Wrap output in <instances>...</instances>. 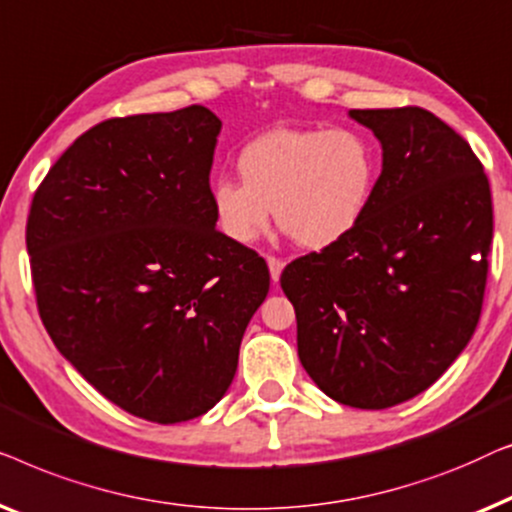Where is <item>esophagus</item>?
<instances>
[{
  "instance_id": "obj_1",
  "label": "esophagus",
  "mask_w": 512,
  "mask_h": 512,
  "mask_svg": "<svg viewBox=\"0 0 512 512\" xmlns=\"http://www.w3.org/2000/svg\"><path fill=\"white\" fill-rule=\"evenodd\" d=\"M266 264H269V273H271V280L273 283H278L280 280V271H283V259L278 257H266Z\"/></svg>"
}]
</instances>
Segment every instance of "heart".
<instances>
[{
    "instance_id": "1",
    "label": "heart",
    "mask_w": 512,
    "mask_h": 512,
    "mask_svg": "<svg viewBox=\"0 0 512 512\" xmlns=\"http://www.w3.org/2000/svg\"><path fill=\"white\" fill-rule=\"evenodd\" d=\"M239 181L218 178L211 204L220 232L250 246L271 211L301 248L325 250L362 225L378 181V153L350 127H276L246 143Z\"/></svg>"
}]
</instances>
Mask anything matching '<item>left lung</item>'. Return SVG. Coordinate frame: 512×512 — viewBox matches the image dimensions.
Wrapping results in <instances>:
<instances>
[{
  "label": "left lung",
  "instance_id": "left-lung-1",
  "mask_svg": "<svg viewBox=\"0 0 512 512\" xmlns=\"http://www.w3.org/2000/svg\"><path fill=\"white\" fill-rule=\"evenodd\" d=\"M383 146L362 225L285 266L297 348L343 406L380 410L434 385L480 320L492 192L462 136L420 106L352 109Z\"/></svg>",
  "mask_w": 512,
  "mask_h": 512
}]
</instances>
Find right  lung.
I'll list each match as a JSON object with an SVG mask.
<instances>
[{"label": "right lung", "mask_w": 512, "mask_h": 512, "mask_svg": "<svg viewBox=\"0 0 512 512\" xmlns=\"http://www.w3.org/2000/svg\"><path fill=\"white\" fill-rule=\"evenodd\" d=\"M220 127L199 104L99 122L50 167L27 218L55 348L148 422L192 420L225 397L269 292L264 259L215 229Z\"/></svg>", "instance_id": "1"}]
</instances>
